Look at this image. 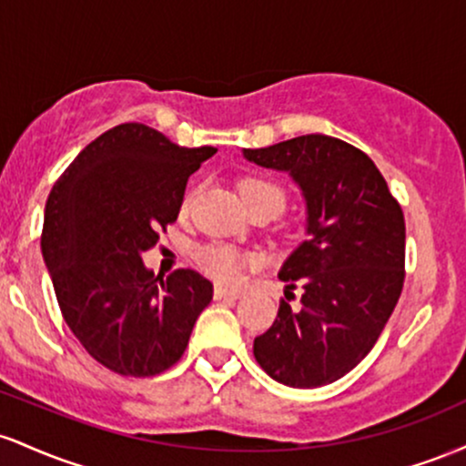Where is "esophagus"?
I'll use <instances>...</instances> for the list:
<instances>
[{
    "label": "esophagus",
    "mask_w": 466,
    "mask_h": 466,
    "mask_svg": "<svg viewBox=\"0 0 466 466\" xmlns=\"http://www.w3.org/2000/svg\"><path fill=\"white\" fill-rule=\"evenodd\" d=\"M240 296H243V291H238V289H226V287L215 289L217 300H238Z\"/></svg>",
    "instance_id": "esophagus-1"
}]
</instances>
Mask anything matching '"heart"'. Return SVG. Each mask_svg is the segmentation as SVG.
<instances>
[{"label": "heart", "instance_id": "1", "mask_svg": "<svg viewBox=\"0 0 466 466\" xmlns=\"http://www.w3.org/2000/svg\"><path fill=\"white\" fill-rule=\"evenodd\" d=\"M240 195H243L249 210H256L260 206H276L278 210H282V206H285V190L267 177H245L240 181ZM190 201L192 195L186 197L181 203V210H188ZM245 263H248V258L240 251L223 243H210L197 249V265L218 282L238 280Z\"/></svg>", "mask_w": 466, "mask_h": 466}]
</instances>
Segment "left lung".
Masks as SVG:
<instances>
[{
  "label": "left lung",
  "mask_w": 466,
  "mask_h": 466,
  "mask_svg": "<svg viewBox=\"0 0 466 466\" xmlns=\"http://www.w3.org/2000/svg\"><path fill=\"white\" fill-rule=\"evenodd\" d=\"M285 170L307 201V240L280 269L289 282L276 322L254 339L260 368L289 388H319L360 363L386 329L405 280V218L366 153L330 136L245 148ZM300 286L296 308L288 300Z\"/></svg>",
  "instance_id": "1"
}]
</instances>
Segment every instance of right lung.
Masks as SVG:
<instances>
[{
  "instance_id": "right-lung-1",
  "label": "right lung",
  "mask_w": 466,
  "mask_h": 466,
  "mask_svg": "<svg viewBox=\"0 0 466 466\" xmlns=\"http://www.w3.org/2000/svg\"><path fill=\"white\" fill-rule=\"evenodd\" d=\"M215 153L127 122L87 144L47 197L41 251L58 307L83 349L109 370H168L212 300L208 278L192 269L155 276L142 251L177 221L186 181Z\"/></svg>"
}]
</instances>
